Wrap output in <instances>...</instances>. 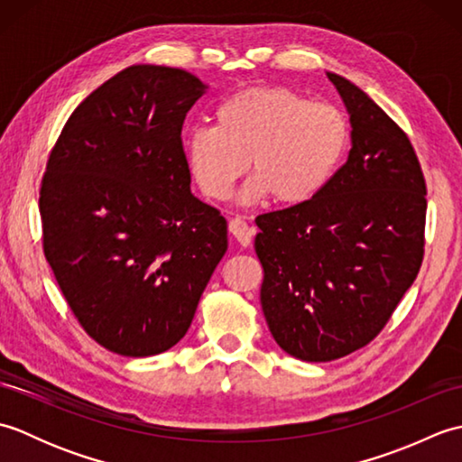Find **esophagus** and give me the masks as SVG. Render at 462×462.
Masks as SVG:
<instances>
[{"label": "esophagus", "mask_w": 462, "mask_h": 462, "mask_svg": "<svg viewBox=\"0 0 462 462\" xmlns=\"http://www.w3.org/2000/svg\"><path fill=\"white\" fill-rule=\"evenodd\" d=\"M228 230L234 238L238 240L240 246H250L254 238V228L242 218V216H234L228 224Z\"/></svg>", "instance_id": "34e87169"}]
</instances>
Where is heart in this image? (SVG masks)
<instances>
[{
  "instance_id": "1",
  "label": "heart",
  "mask_w": 462,
  "mask_h": 462,
  "mask_svg": "<svg viewBox=\"0 0 462 462\" xmlns=\"http://www.w3.org/2000/svg\"><path fill=\"white\" fill-rule=\"evenodd\" d=\"M347 141V116L333 103L308 101L283 87H252L216 106L214 129L184 136V156L208 199H226L250 166L242 202L272 194L280 204H300L329 182Z\"/></svg>"
}]
</instances>
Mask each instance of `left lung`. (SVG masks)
I'll return each mask as SVG.
<instances>
[{
    "label": "left lung",
    "instance_id": "obj_1",
    "mask_svg": "<svg viewBox=\"0 0 462 462\" xmlns=\"http://www.w3.org/2000/svg\"><path fill=\"white\" fill-rule=\"evenodd\" d=\"M351 121L347 162L313 199L260 214V301L278 346L301 361L365 347L413 286L427 184L405 131L359 87L328 73Z\"/></svg>",
    "mask_w": 462,
    "mask_h": 462
}]
</instances>
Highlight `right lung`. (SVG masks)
I'll use <instances>...</instances> for the list:
<instances>
[{"instance_id":"add662e5","label":"right lung","mask_w":462,"mask_h":462,"mask_svg":"<svg viewBox=\"0 0 462 462\" xmlns=\"http://www.w3.org/2000/svg\"><path fill=\"white\" fill-rule=\"evenodd\" d=\"M206 85L133 65L69 116L39 189L43 254L89 336L149 357L189 331L228 226L190 192L182 125Z\"/></svg>"}]
</instances>
